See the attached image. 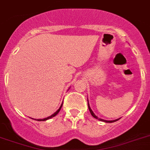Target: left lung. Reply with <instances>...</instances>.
I'll list each match as a JSON object with an SVG mask.
<instances>
[{"label": "left lung", "mask_w": 150, "mask_h": 150, "mask_svg": "<svg viewBox=\"0 0 150 150\" xmlns=\"http://www.w3.org/2000/svg\"><path fill=\"white\" fill-rule=\"evenodd\" d=\"M88 109H89L90 110V112H91V115L93 117V118H97V119H98V120L100 121H102V122H106V123H112V122H116V121H118L119 118H118V119H115V120H112V121H107V120H104V119H102V118H99L96 115L93 113V112L92 111V109H91V107H90V105H89V103H88Z\"/></svg>", "instance_id": "1"}]
</instances>
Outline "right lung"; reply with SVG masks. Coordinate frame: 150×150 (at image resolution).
<instances>
[{"mask_svg":"<svg viewBox=\"0 0 150 150\" xmlns=\"http://www.w3.org/2000/svg\"><path fill=\"white\" fill-rule=\"evenodd\" d=\"M62 103L61 104L60 107H59V109H58V110H57V111H56L55 112L53 113V115H51L50 116L47 117V118H42V119H37V121H46V120H47V119H50V118H53V117L56 116V115H57L58 114V113H59V112L60 111V109H61V108H62ZM32 119H33V118H32ZM35 120H36V119H35Z\"/></svg>","mask_w":150,"mask_h":150,"instance_id":"add662e5","label":"right lung"}]
</instances>
